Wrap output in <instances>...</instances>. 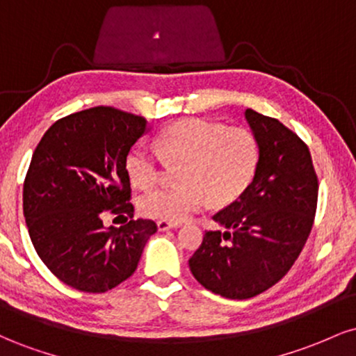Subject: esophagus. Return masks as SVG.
Listing matches in <instances>:
<instances>
[{
	"label": "esophagus",
	"instance_id": "obj_1",
	"mask_svg": "<svg viewBox=\"0 0 356 356\" xmlns=\"http://www.w3.org/2000/svg\"><path fill=\"white\" fill-rule=\"evenodd\" d=\"M181 226L179 222H169V220H157V229L161 232L169 231V229H177Z\"/></svg>",
	"mask_w": 356,
	"mask_h": 356
}]
</instances>
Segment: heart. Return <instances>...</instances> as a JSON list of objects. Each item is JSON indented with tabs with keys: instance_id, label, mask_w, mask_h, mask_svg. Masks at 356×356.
I'll list each match as a JSON object with an SVG mask.
<instances>
[{
	"instance_id": "heart-1",
	"label": "heart",
	"mask_w": 356,
	"mask_h": 356,
	"mask_svg": "<svg viewBox=\"0 0 356 356\" xmlns=\"http://www.w3.org/2000/svg\"><path fill=\"white\" fill-rule=\"evenodd\" d=\"M159 154L136 147L125 159L134 186L149 189L161 179L162 159L181 164L175 187L147 192L138 209L147 218L182 222L207 202L227 206L243 195L254 177L259 147L246 129L201 118H184L167 127L157 142Z\"/></svg>"
}]
</instances>
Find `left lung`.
I'll return each mask as SVG.
<instances>
[{"instance_id": "obj_1", "label": "left lung", "mask_w": 356, "mask_h": 356, "mask_svg": "<svg viewBox=\"0 0 356 356\" xmlns=\"http://www.w3.org/2000/svg\"><path fill=\"white\" fill-rule=\"evenodd\" d=\"M244 118L259 147L254 177L238 201L212 216L220 229L207 231L189 259L195 280L229 300L259 295L289 271L312 231L318 199L305 142L252 108Z\"/></svg>"}]
</instances>
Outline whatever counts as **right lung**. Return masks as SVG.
<instances>
[{"instance_id":"add662e5","label":"right lung","mask_w":356,"mask_h":356,"mask_svg":"<svg viewBox=\"0 0 356 356\" xmlns=\"http://www.w3.org/2000/svg\"><path fill=\"white\" fill-rule=\"evenodd\" d=\"M150 130L144 117L93 107L44 132L23 186V214L36 254L65 284L105 293L134 275L154 220L132 219L125 159ZM129 215L105 228L101 212Z\"/></svg>"}]
</instances>
